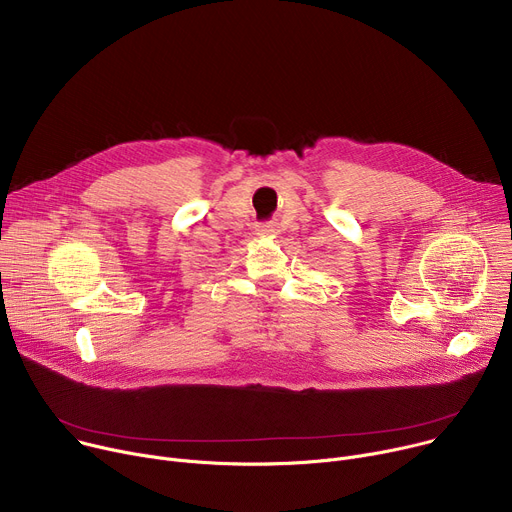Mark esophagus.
I'll list each match as a JSON object with an SVG mask.
<instances>
[{
  "label": "esophagus",
  "mask_w": 512,
  "mask_h": 512,
  "mask_svg": "<svg viewBox=\"0 0 512 512\" xmlns=\"http://www.w3.org/2000/svg\"><path fill=\"white\" fill-rule=\"evenodd\" d=\"M275 230H277V228H275V224H271V222H269V224H259V226H257V232H259V235H265V237H267V235H275Z\"/></svg>",
  "instance_id": "34e87169"
}]
</instances>
